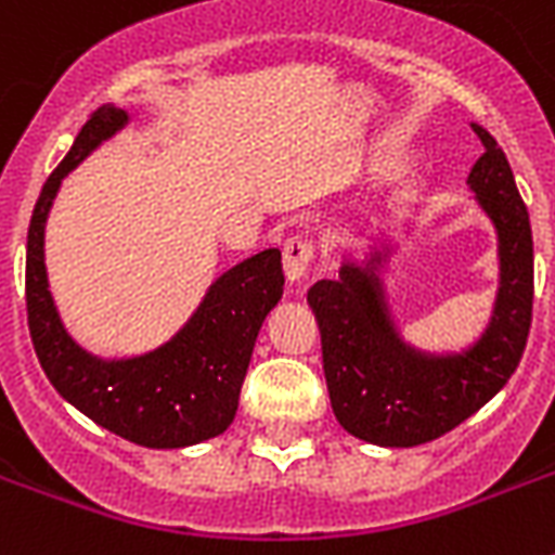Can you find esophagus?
Masks as SVG:
<instances>
[{"mask_svg": "<svg viewBox=\"0 0 555 555\" xmlns=\"http://www.w3.org/2000/svg\"><path fill=\"white\" fill-rule=\"evenodd\" d=\"M313 253H317V242L308 235H291L282 244V264H285V276L291 282H299L305 276V270L313 261Z\"/></svg>", "mask_w": 555, "mask_h": 555, "instance_id": "1", "label": "esophagus"}]
</instances>
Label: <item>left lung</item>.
Wrapping results in <instances>:
<instances>
[{
  "label": "left lung",
  "instance_id": "left-lung-1",
  "mask_svg": "<svg viewBox=\"0 0 555 555\" xmlns=\"http://www.w3.org/2000/svg\"><path fill=\"white\" fill-rule=\"evenodd\" d=\"M483 155L469 186L499 230L501 287L490 328L461 354H423L388 317L374 253L365 268L346 261L337 279L308 291L322 334V369L339 426L377 447H421L447 435L507 386L533 322V233L516 178L483 126Z\"/></svg>",
  "mask_w": 555,
  "mask_h": 555
}]
</instances>
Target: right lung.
Masks as SVG:
<instances>
[{
	"instance_id": "add662e5",
	"label": "right lung",
	"mask_w": 555,
	"mask_h": 555,
	"mask_svg": "<svg viewBox=\"0 0 555 555\" xmlns=\"http://www.w3.org/2000/svg\"><path fill=\"white\" fill-rule=\"evenodd\" d=\"M126 120L124 108L100 106L39 192L25 256L28 331L51 386L86 417L138 447L181 449L216 438L233 423L261 322L282 299V253L261 250L227 270L158 351L132 360H100L82 351L63 328L48 291L46 218L63 178Z\"/></svg>"
}]
</instances>
